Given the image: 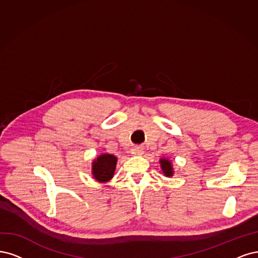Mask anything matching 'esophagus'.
<instances>
[{"label":"esophagus","mask_w":258,"mask_h":258,"mask_svg":"<svg viewBox=\"0 0 258 258\" xmlns=\"http://www.w3.org/2000/svg\"><path fill=\"white\" fill-rule=\"evenodd\" d=\"M131 153L133 154V155H141L144 153V150L141 148H138V147H135V148H133L132 150H131Z\"/></svg>","instance_id":"esophagus-1"}]
</instances>
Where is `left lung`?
<instances>
[{
	"label": "left lung",
	"mask_w": 258,
	"mask_h": 258,
	"mask_svg": "<svg viewBox=\"0 0 258 258\" xmlns=\"http://www.w3.org/2000/svg\"><path fill=\"white\" fill-rule=\"evenodd\" d=\"M161 164V168L163 170V173L166 177H172L173 174V168H172V164L168 159H161L160 160Z\"/></svg>",
	"instance_id": "obj_1"
}]
</instances>
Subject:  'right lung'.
<instances>
[{
  "label": "right lung",
  "instance_id": "1",
  "mask_svg": "<svg viewBox=\"0 0 258 258\" xmlns=\"http://www.w3.org/2000/svg\"><path fill=\"white\" fill-rule=\"evenodd\" d=\"M118 159L113 154L104 153L98 155L92 163V174L96 181L104 183L112 177Z\"/></svg>",
  "mask_w": 258,
  "mask_h": 258
}]
</instances>
